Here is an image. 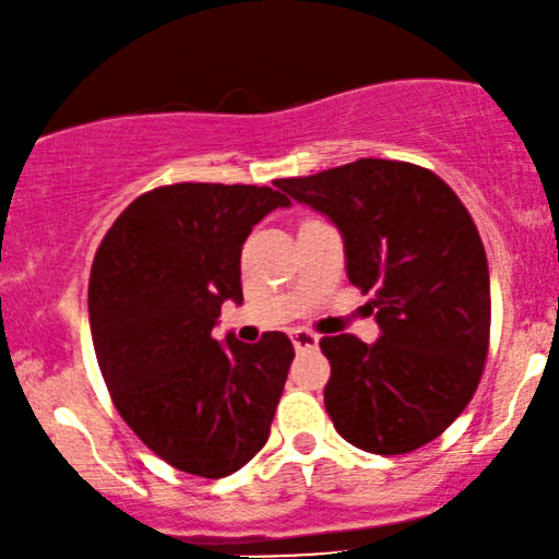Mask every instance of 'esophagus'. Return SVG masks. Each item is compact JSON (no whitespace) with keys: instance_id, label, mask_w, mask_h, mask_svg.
Wrapping results in <instances>:
<instances>
[{"instance_id":"34e87169","label":"esophagus","mask_w":559,"mask_h":559,"mask_svg":"<svg viewBox=\"0 0 559 559\" xmlns=\"http://www.w3.org/2000/svg\"><path fill=\"white\" fill-rule=\"evenodd\" d=\"M292 343L296 350H312L317 348V343H320V335L307 328H296L292 330Z\"/></svg>"}]
</instances>
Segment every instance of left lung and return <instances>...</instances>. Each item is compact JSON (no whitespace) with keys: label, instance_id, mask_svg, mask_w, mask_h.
<instances>
[{"label":"left lung","instance_id":"8db88e82","mask_svg":"<svg viewBox=\"0 0 559 559\" xmlns=\"http://www.w3.org/2000/svg\"><path fill=\"white\" fill-rule=\"evenodd\" d=\"M275 188L337 224L350 284L373 292L377 343L348 332L320 341L332 426L371 454L426 447L475 397L490 348V273L467 206L436 173L400 159H356Z\"/></svg>","mask_w":559,"mask_h":559}]
</instances>
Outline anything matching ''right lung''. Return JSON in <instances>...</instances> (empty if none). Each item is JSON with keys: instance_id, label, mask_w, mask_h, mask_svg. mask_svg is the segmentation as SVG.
Listing matches in <instances>:
<instances>
[{"instance_id": "right-lung-1", "label": "right lung", "mask_w": 559, "mask_h": 559, "mask_svg": "<svg viewBox=\"0 0 559 559\" xmlns=\"http://www.w3.org/2000/svg\"><path fill=\"white\" fill-rule=\"evenodd\" d=\"M288 203L281 188L159 186L121 211L92 260L90 330L112 405L188 475L227 477L271 436L292 341L222 345L211 330L224 301H242L247 235Z\"/></svg>"}]
</instances>
